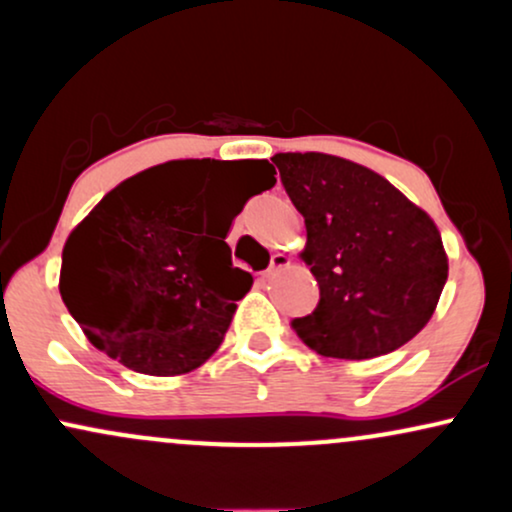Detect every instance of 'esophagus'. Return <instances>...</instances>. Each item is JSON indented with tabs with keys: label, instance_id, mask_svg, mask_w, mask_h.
Wrapping results in <instances>:
<instances>
[{
	"label": "esophagus",
	"instance_id": "1",
	"mask_svg": "<svg viewBox=\"0 0 512 512\" xmlns=\"http://www.w3.org/2000/svg\"><path fill=\"white\" fill-rule=\"evenodd\" d=\"M289 264H291L289 255H284V252H274L272 262H269V269H267V272H264V279H272L276 272L286 269V267H289Z\"/></svg>",
	"mask_w": 512,
	"mask_h": 512
}]
</instances>
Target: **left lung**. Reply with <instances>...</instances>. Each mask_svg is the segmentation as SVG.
I'll list each match as a JSON object with an SVG mask.
<instances>
[{"label": "left lung", "mask_w": 512, "mask_h": 512, "mask_svg": "<svg viewBox=\"0 0 512 512\" xmlns=\"http://www.w3.org/2000/svg\"><path fill=\"white\" fill-rule=\"evenodd\" d=\"M286 195L303 214V260L320 301L291 327L330 358H373L414 339L448 281L440 231L383 175L330 154H276Z\"/></svg>", "instance_id": "8db88e82"}]
</instances>
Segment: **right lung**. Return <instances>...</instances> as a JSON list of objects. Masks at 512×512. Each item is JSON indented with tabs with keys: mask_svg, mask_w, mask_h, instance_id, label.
<instances>
[{
	"mask_svg": "<svg viewBox=\"0 0 512 512\" xmlns=\"http://www.w3.org/2000/svg\"><path fill=\"white\" fill-rule=\"evenodd\" d=\"M267 161H170L110 190L69 233L60 293L91 344L146 375H182L219 349L252 286L226 236L252 195L274 187ZM227 190L211 227L203 199Z\"/></svg>",
	"mask_w": 512,
	"mask_h": 512,
	"instance_id": "obj_1",
	"label": "right lung"
}]
</instances>
